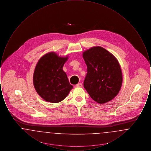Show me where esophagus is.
Instances as JSON below:
<instances>
[{"label": "esophagus", "instance_id": "34e87169", "mask_svg": "<svg viewBox=\"0 0 151 151\" xmlns=\"http://www.w3.org/2000/svg\"><path fill=\"white\" fill-rule=\"evenodd\" d=\"M77 87H83V84L81 83H78L77 85H76Z\"/></svg>", "mask_w": 151, "mask_h": 151}]
</instances>
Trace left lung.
<instances>
[{
    "mask_svg": "<svg viewBox=\"0 0 151 151\" xmlns=\"http://www.w3.org/2000/svg\"><path fill=\"white\" fill-rule=\"evenodd\" d=\"M83 57L87 66L84 86L91 97L100 104L113 100L119 93L123 81L116 58L100 46L85 51Z\"/></svg>",
    "mask_w": 151,
    "mask_h": 151,
    "instance_id": "obj_1",
    "label": "left lung"
}]
</instances>
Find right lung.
I'll return each mask as SVG.
<instances>
[{"instance_id":"obj_1","label":"right lung","mask_w":151,"mask_h":151,"mask_svg":"<svg viewBox=\"0 0 151 151\" xmlns=\"http://www.w3.org/2000/svg\"><path fill=\"white\" fill-rule=\"evenodd\" d=\"M68 56L59 57L50 52L40 59L33 74V85L36 92L44 100L57 103L63 100L73 88L63 67Z\"/></svg>"}]
</instances>
